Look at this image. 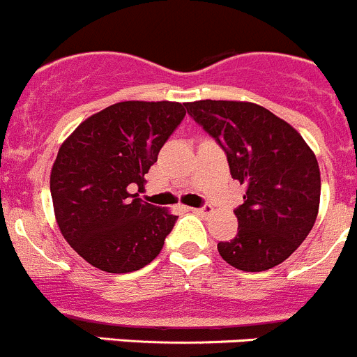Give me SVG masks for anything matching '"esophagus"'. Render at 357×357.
Returning a JSON list of instances; mask_svg holds the SVG:
<instances>
[{"label":"esophagus","mask_w":357,"mask_h":357,"mask_svg":"<svg viewBox=\"0 0 357 357\" xmlns=\"http://www.w3.org/2000/svg\"><path fill=\"white\" fill-rule=\"evenodd\" d=\"M191 210H192V212H195V213H198V215H206V213L212 212V206H210L208 203H205V205L199 206V208H191Z\"/></svg>","instance_id":"34e87169"}]
</instances>
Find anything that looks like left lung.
<instances>
[{
  "label": "left lung",
  "instance_id": "obj_1",
  "mask_svg": "<svg viewBox=\"0 0 357 357\" xmlns=\"http://www.w3.org/2000/svg\"><path fill=\"white\" fill-rule=\"evenodd\" d=\"M185 108L226 152L233 178L247 185L235 208L238 233L217 243L222 259L243 271L286 261L317 219L321 172L314 152L293 126L256 103L203 100Z\"/></svg>",
  "mask_w": 357,
  "mask_h": 357
}]
</instances>
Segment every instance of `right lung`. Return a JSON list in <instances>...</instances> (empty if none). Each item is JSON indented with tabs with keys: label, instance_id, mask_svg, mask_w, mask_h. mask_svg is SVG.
I'll use <instances>...</instances> for the list:
<instances>
[{
	"label": "right lung",
	"instance_id": "obj_1",
	"mask_svg": "<svg viewBox=\"0 0 357 357\" xmlns=\"http://www.w3.org/2000/svg\"><path fill=\"white\" fill-rule=\"evenodd\" d=\"M185 117L173 101H122L91 115L57 152L50 195L75 252L108 273L155 259L176 215L138 198L145 173Z\"/></svg>",
	"mask_w": 357,
	"mask_h": 357
}]
</instances>
